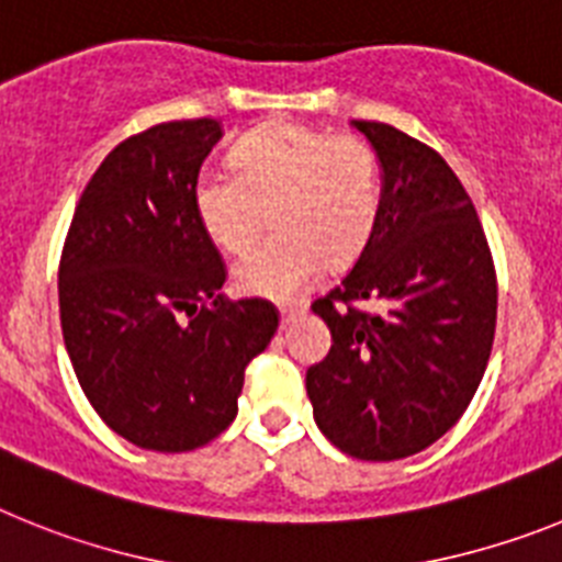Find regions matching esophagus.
I'll list each match as a JSON object with an SVG mask.
<instances>
[{
	"label": "esophagus",
	"mask_w": 562,
	"mask_h": 562,
	"mask_svg": "<svg viewBox=\"0 0 562 562\" xmlns=\"http://www.w3.org/2000/svg\"><path fill=\"white\" fill-rule=\"evenodd\" d=\"M305 311V305L302 302H296V305H280V316H282V325H288V322L294 319L296 314H302Z\"/></svg>",
	"instance_id": "34e87169"
}]
</instances>
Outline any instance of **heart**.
<instances>
[{
  "mask_svg": "<svg viewBox=\"0 0 562 562\" xmlns=\"http://www.w3.org/2000/svg\"><path fill=\"white\" fill-rule=\"evenodd\" d=\"M232 172L200 175L194 206L214 246L228 254L246 251L271 214L277 232L232 271L243 294H296L325 260H353L379 221V160L356 135L277 121L237 140Z\"/></svg>",
  "mask_w": 562,
  "mask_h": 562,
  "instance_id": "b5f03b06",
  "label": "heart"
}]
</instances>
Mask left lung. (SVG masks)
<instances>
[{"mask_svg": "<svg viewBox=\"0 0 562 562\" xmlns=\"http://www.w3.org/2000/svg\"><path fill=\"white\" fill-rule=\"evenodd\" d=\"M353 126L382 164V206L353 268L311 302L334 341L305 387L316 424L345 456L398 461L436 443L470 407L495 339L497 277L447 160L396 126Z\"/></svg>", "mask_w": 562, "mask_h": 562, "instance_id": "1", "label": "left lung"}]
</instances>
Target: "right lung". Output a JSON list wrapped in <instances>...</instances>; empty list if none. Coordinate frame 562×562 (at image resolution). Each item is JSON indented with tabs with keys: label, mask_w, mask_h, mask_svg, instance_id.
I'll list each match as a JSON object with an SVG mask.
<instances>
[{
	"label": "right lung",
	"mask_w": 562,
	"mask_h": 562,
	"mask_svg": "<svg viewBox=\"0 0 562 562\" xmlns=\"http://www.w3.org/2000/svg\"><path fill=\"white\" fill-rule=\"evenodd\" d=\"M214 119L130 135L95 169L58 262L61 334L101 422L135 447L189 452L237 416L280 311L221 294L228 271L194 206Z\"/></svg>",
	"instance_id": "add662e5"
}]
</instances>
